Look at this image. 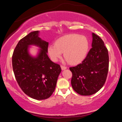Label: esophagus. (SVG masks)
<instances>
[{
  "mask_svg": "<svg viewBox=\"0 0 122 122\" xmlns=\"http://www.w3.org/2000/svg\"><path fill=\"white\" fill-rule=\"evenodd\" d=\"M61 69L62 70H65L67 68L66 66H63V65H61Z\"/></svg>",
  "mask_w": 122,
  "mask_h": 122,
  "instance_id": "34e87169",
  "label": "esophagus"
}]
</instances>
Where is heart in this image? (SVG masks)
Instances as JSON below:
<instances>
[{
  "mask_svg": "<svg viewBox=\"0 0 122 122\" xmlns=\"http://www.w3.org/2000/svg\"><path fill=\"white\" fill-rule=\"evenodd\" d=\"M89 49L87 38L79 34L65 35L58 38L55 45H50L47 51L50 58L57 61L64 53V56L71 64H77L83 61Z\"/></svg>",
  "mask_w": 122,
  "mask_h": 122,
  "instance_id": "obj_1",
  "label": "heart"
}]
</instances>
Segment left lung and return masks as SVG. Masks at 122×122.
I'll return each mask as SVG.
<instances>
[{
	"mask_svg": "<svg viewBox=\"0 0 122 122\" xmlns=\"http://www.w3.org/2000/svg\"><path fill=\"white\" fill-rule=\"evenodd\" d=\"M92 48L81 64L71 67V84L79 95L89 96L99 91L107 79L109 66L107 49L103 41L92 33Z\"/></svg>",
	"mask_w": 122,
	"mask_h": 122,
	"instance_id": "left-lung-1",
	"label": "left lung"
}]
</instances>
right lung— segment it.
<instances>
[{"mask_svg": "<svg viewBox=\"0 0 122 122\" xmlns=\"http://www.w3.org/2000/svg\"><path fill=\"white\" fill-rule=\"evenodd\" d=\"M39 33L31 32L19 41L12 54V63L15 79L23 92L33 99L44 100L55 90L61 69L49 58V42L39 37ZM30 45L40 48L36 57L29 53Z\"/></svg>", "mask_w": 122, "mask_h": 122, "instance_id": "add662e5", "label": "right lung"}]
</instances>
